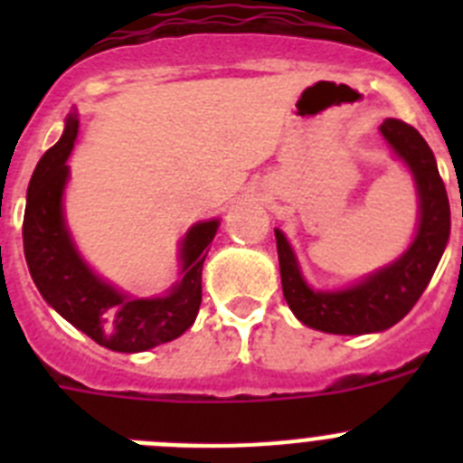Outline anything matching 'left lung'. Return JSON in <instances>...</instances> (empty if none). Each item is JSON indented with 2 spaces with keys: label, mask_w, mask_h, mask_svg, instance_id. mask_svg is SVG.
<instances>
[{
  "label": "left lung",
  "mask_w": 463,
  "mask_h": 463,
  "mask_svg": "<svg viewBox=\"0 0 463 463\" xmlns=\"http://www.w3.org/2000/svg\"><path fill=\"white\" fill-rule=\"evenodd\" d=\"M380 134L415 181V236L394 261L362 280L338 289H313L301 273L288 236L276 229L282 294L297 320L310 329L362 336L394 326L422 297L448 245L449 202L431 148L415 127L394 118L380 125Z\"/></svg>",
  "instance_id": "left-lung-1"
}]
</instances>
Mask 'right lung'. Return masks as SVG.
Masks as SVG:
<instances>
[{"mask_svg": "<svg viewBox=\"0 0 463 463\" xmlns=\"http://www.w3.org/2000/svg\"><path fill=\"white\" fill-rule=\"evenodd\" d=\"M79 137V113H69L60 141L39 159L23 220L24 260L32 280L69 325L116 353H146L183 336L202 306V269L220 220H202L178 248V280L159 297H134L94 273L79 252L64 215L67 159Z\"/></svg>", "mask_w": 463, "mask_h": 463, "instance_id": "obj_1", "label": "right lung"}]
</instances>
